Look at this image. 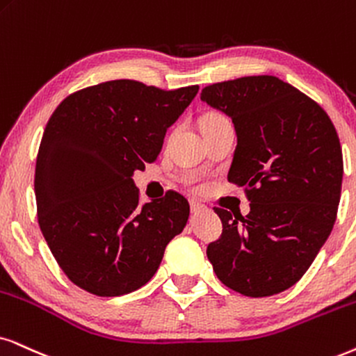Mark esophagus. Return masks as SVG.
I'll use <instances>...</instances> for the list:
<instances>
[{
    "label": "esophagus",
    "instance_id": "1",
    "mask_svg": "<svg viewBox=\"0 0 356 356\" xmlns=\"http://www.w3.org/2000/svg\"><path fill=\"white\" fill-rule=\"evenodd\" d=\"M207 207L202 204V202H199V200H191V210H192V213H199V211H202V210H205Z\"/></svg>",
    "mask_w": 356,
    "mask_h": 356
}]
</instances>
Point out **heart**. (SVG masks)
<instances>
[{
	"label": "heart",
	"instance_id": "obj_1",
	"mask_svg": "<svg viewBox=\"0 0 356 356\" xmlns=\"http://www.w3.org/2000/svg\"><path fill=\"white\" fill-rule=\"evenodd\" d=\"M227 118H225L223 115L220 113H215V111H211V113H207L204 116V120H202V126H207V124H215V123H222V121H225Z\"/></svg>",
	"mask_w": 356,
	"mask_h": 356
}]
</instances>
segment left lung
<instances>
[{
  "label": "left lung",
  "instance_id": "obj_1",
  "mask_svg": "<svg viewBox=\"0 0 356 356\" xmlns=\"http://www.w3.org/2000/svg\"><path fill=\"white\" fill-rule=\"evenodd\" d=\"M200 100L232 118L236 147L228 182L245 187L246 217L215 209L220 240L207 256L217 277L250 298L294 286L337 218L343 159L325 111L273 75L209 85Z\"/></svg>",
  "mask_w": 356,
  "mask_h": 356
}]
</instances>
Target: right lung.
<instances>
[{
  "instance_id": "obj_1",
  "label": "right lung",
  "mask_w": 356,
  "mask_h": 356,
  "mask_svg": "<svg viewBox=\"0 0 356 356\" xmlns=\"http://www.w3.org/2000/svg\"><path fill=\"white\" fill-rule=\"evenodd\" d=\"M197 85L161 90L110 80L72 93L44 129L35 161L38 220L75 286L116 298L154 276L168 243L186 228L181 193L139 205L134 170L154 163L165 131Z\"/></svg>"
}]
</instances>
